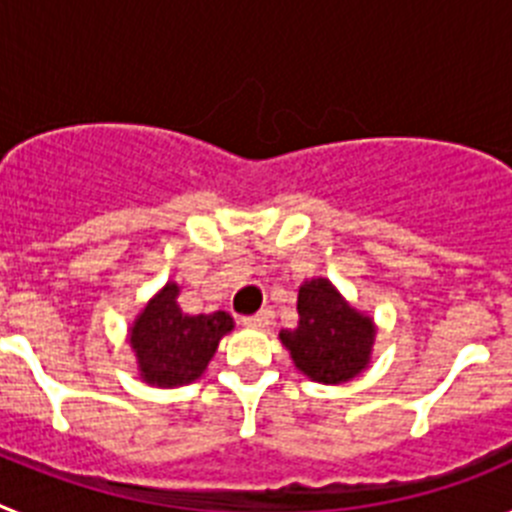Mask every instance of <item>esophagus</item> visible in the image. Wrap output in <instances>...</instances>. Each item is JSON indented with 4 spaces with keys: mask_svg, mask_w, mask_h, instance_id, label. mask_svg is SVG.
Segmentation results:
<instances>
[{
    "mask_svg": "<svg viewBox=\"0 0 512 512\" xmlns=\"http://www.w3.org/2000/svg\"><path fill=\"white\" fill-rule=\"evenodd\" d=\"M271 320H274V310L266 307V310L256 312V315H251V318H243V323L251 325V328H269Z\"/></svg>",
    "mask_w": 512,
    "mask_h": 512,
    "instance_id": "1",
    "label": "esophagus"
}]
</instances>
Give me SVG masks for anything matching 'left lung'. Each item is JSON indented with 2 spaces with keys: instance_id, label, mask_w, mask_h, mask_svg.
<instances>
[{
  "instance_id": "left-lung-1",
  "label": "left lung",
  "mask_w": 512,
  "mask_h": 512,
  "mask_svg": "<svg viewBox=\"0 0 512 512\" xmlns=\"http://www.w3.org/2000/svg\"><path fill=\"white\" fill-rule=\"evenodd\" d=\"M300 323L279 333L295 366L320 384L359 377L369 361L377 328L374 320L346 302L328 279H310L297 295Z\"/></svg>"
}]
</instances>
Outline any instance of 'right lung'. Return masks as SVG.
Here are the masks:
<instances>
[{
  "label": "right lung",
  "instance_id": "obj_1",
  "mask_svg": "<svg viewBox=\"0 0 512 512\" xmlns=\"http://www.w3.org/2000/svg\"><path fill=\"white\" fill-rule=\"evenodd\" d=\"M179 284L169 282L130 325L138 372L151 387H182L205 374L217 343L235 328L228 312L189 315L179 307Z\"/></svg>",
  "mask_w": 512,
  "mask_h": 512
}]
</instances>
